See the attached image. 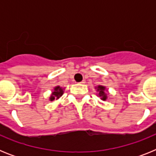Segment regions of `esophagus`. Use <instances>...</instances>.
Segmentation results:
<instances>
[{
	"label": "esophagus",
	"mask_w": 156,
	"mask_h": 156,
	"mask_svg": "<svg viewBox=\"0 0 156 156\" xmlns=\"http://www.w3.org/2000/svg\"><path fill=\"white\" fill-rule=\"evenodd\" d=\"M85 83H86V80H82L80 83H81V84H84Z\"/></svg>",
	"instance_id": "esophagus-1"
}]
</instances>
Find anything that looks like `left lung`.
I'll return each mask as SVG.
<instances>
[{"instance_id":"obj_1","label":"left lung","mask_w":156,"mask_h":156,"mask_svg":"<svg viewBox=\"0 0 156 156\" xmlns=\"http://www.w3.org/2000/svg\"><path fill=\"white\" fill-rule=\"evenodd\" d=\"M95 88L97 89V91L98 92V96H99L102 101H106V99L108 98V95H107V92H106L105 87L98 85V86L96 87Z\"/></svg>"}]
</instances>
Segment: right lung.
Listing matches in <instances>:
<instances>
[{"label":"right lung","instance_id":"add662e5","mask_svg":"<svg viewBox=\"0 0 156 156\" xmlns=\"http://www.w3.org/2000/svg\"><path fill=\"white\" fill-rule=\"evenodd\" d=\"M64 89L65 88L61 87L60 86L55 87L54 88V90L52 91L51 95L50 98H49V100H50L51 101H52L55 100V99L56 100L58 99L61 96H62L63 93H64Z\"/></svg>","mask_w":156,"mask_h":156}]
</instances>
